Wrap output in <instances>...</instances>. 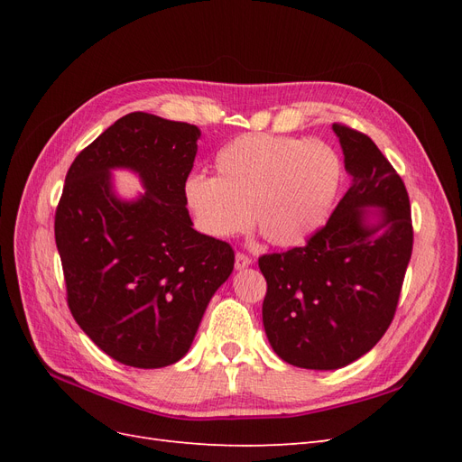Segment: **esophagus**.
I'll list each match as a JSON object with an SVG mask.
<instances>
[{
  "label": "esophagus",
  "mask_w": 462,
  "mask_h": 462,
  "mask_svg": "<svg viewBox=\"0 0 462 462\" xmlns=\"http://www.w3.org/2000/svg\"><path fill=\"white\" fill-rule=\"evenodd\" d=\"M248 265H253V258L243 254V253H236V256H235V268L236 270H245V268H248Z\"/></svg>",
  "instance_id": "obj_1"
}]
</instances>
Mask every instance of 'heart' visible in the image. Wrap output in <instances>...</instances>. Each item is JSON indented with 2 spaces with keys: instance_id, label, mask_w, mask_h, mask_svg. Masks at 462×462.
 I'll return each mask as SVG.
<instances>
[{
  "instance_id": "b5f03b06",
  "label": "heart",
  "mask_w": 462,
  "mask_h": 462,
  "mask_svg": "<svg viewBox=\"0 0 462 462\" xmlns=\"http://www.w3.org/2000/svg\"><path fill=\"white\" fill-rule=\"evenodd\" d=\"M216 177L192 173L185 202L197 227L231 239L253 226L277 246H297L324 226L341 185V160L318 138L248 133L216 153Z\"/></svg>"
}]
</instances>
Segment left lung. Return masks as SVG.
<instances>
[{
    "label": "left lung",
    "mask_w": 462,
    "mask_h": 462,
    "mask_svg": "<svg viewBox=\"0 0 462 462\" xmlns=\"http://www.w3.org/2000/svg\"><path fill=\"white\" fill-rule=\"evenodd\" d=\"M333 133L351 187L304 246L258 260L268 283V341L279 358L306 370L343 368L383 337L412 254L402 179L370 136L341 123Z\"/></svg>",
    "instance_id": "8db88e82"
}]
</instances>
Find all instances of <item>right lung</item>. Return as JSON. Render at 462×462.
Listing matches in <instances>:
<instances>
[{
    "label": "right lung",
    "mask_w": 462,
    "mask_h": 462,
    "mask_svg": "<svg viewBox=\"0 0 462 462\" xmlns=\"http://www.w3.org/2000/svg\"><path fill=\"white\" fill-rule=\"evenodd\" d=\"M197 125L134 114L82 150L55 212L67 304L80 329L121 365L163 368L183 358L206 306L233 272L229 243L192 229L185 180ZM131 169L147 190L115 194L110 171Z\"/></svg>",
    "instance_id": "right-lung-1"
}]
</instances>
